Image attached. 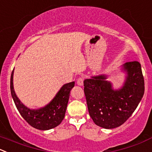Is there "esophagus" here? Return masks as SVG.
Segmentation results:
<instances>
[{
    "label": "esophagus",
    "instance_id": "1",
    "mask_svg": "<svg viewBox=\"0 0 152 152\" xmlns=\"http://www.w3.org/2000/svg\"><path fill=\"white\" fill-rule=\"evenodd\" d=\"M83 82H84V78L83 77H79L77 79V85L79 86H82L83 85Z\"/></svg>",
    "mask_w": 152,
    "mask_h": 152
}]
</instances>
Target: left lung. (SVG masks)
I'll use <instances>...</instances> for the list:
<instances>
[{
    "label": "left lung",
    "instance_id": "1",
    "mask_svg": "<svg viewBox=\"0 0 152 152\" xmlns=\"http://www.w3.org/2000/svg\"><path fill=\"white\" fill-rule=\"evenodd\" d=\"M126 72L123 87L114 90L106 75L84 81L88 111L96 125L107 129L123 125L136 110L145 91L144 78L138 61L123 64Z\"/></svg>",
    "mask_w": 152,
    "mask_h": 152
}]
</instances>
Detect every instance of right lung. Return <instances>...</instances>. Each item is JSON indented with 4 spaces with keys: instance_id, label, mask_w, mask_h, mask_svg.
Listing matches in <instances>:
<instances>
[{
    "instance_id": "right-lung-1",
    "label": "right lung",
    "mask_w": 152,
    "mask_h": 152,
    "mask_svg": "<svg viewBox=\"0 0 152 152\" xmlns=\"http://www.w3.org/2000/svg\"><path fill=\"white\" fill-rule=\"evenodd\" d=\"M12 70L10 79V91L16 107L21 117L33 128L39 130H49L58 126L64 119L70 97V91L74 87L72 82L63 85L52 101L43 107L30 109L26 107L16 96L13 87Z\"/></svg>"
}]
</instances>
